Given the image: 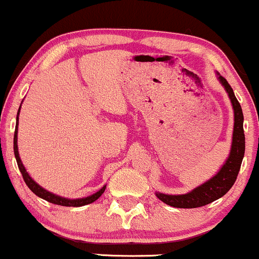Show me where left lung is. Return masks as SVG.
<instances>
[{
  "label": "left lung",
  "mask_w": 259,
  "mask_h": 259,
  "mask_svg": "<svg viewBox=\"0 0 259 259\" xmlns=\"http://www.w3.org/2000/svg\"><path fill=\"white\" fill-rule=\"evenodd\" d=\"M219 82L225 88L227 96L231 101L232 109H234V132H232V143L230 153L226 161L219 169L215 176L210 180L204 182L197 188L192 189L186 194H164V193L156 192V197L166 203L167 205L173 208L192 209L204 206L206 204L218 200L224 197L231 187L234 186L238 172H240L241 163L245 156V133H243V113L242 108L236 98L234 91L229 82L226 81L220 73L217 72Z\"/></svg>",
  "instance_id": "1"
}]
</instances>
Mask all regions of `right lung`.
I'll return each mask as SVG.
<instances>
[{"label": "right lung", "instance_id": "add662e5", "mask_svg": "<svg viewBox=\"0 0 259 259\" xmlns=\"http://www.w3.org/2000/svg\"><path fill=\"white\" fill-rule=\"evenodd\" d=\"M19 112H21V107H19L18 113H17V123H16V130H14V138H13V151H14V156H16V160H17V164H18V168H19V171H21L22 176H23V180L25 182V184H27V186H28V188L32 190L34 194L38 195L39 198L44 199V200L49 201V203L56 204V205H62V206H83V205H87V204H91V203H93V201L97 200V199L101 197V195L104 193V190H106V187L107 186H103L101 189L98 190V192L93 193L92 195H88V197L77 198V199H70V198L60 197V195H56V194H54V193L49 192V190L44 189L41 186H39V184L36 183V182L34 181L32 177H30L29 173L27 172V169H25V167L23 166V163H22L21 157H19L18 144H17V141H18V136H17V135H18V120H19L18 116H19Z\"/></svg>", "mask_w": 259, "mask_h": 259}]
</instances>
